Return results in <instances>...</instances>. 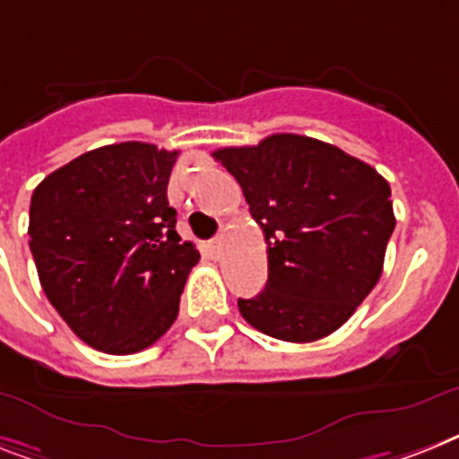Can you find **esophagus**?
<instances>
[{
	"instance_id": "esophagus-1",
	"label": "esophagus",
	"mask_w": 459,
	"mask_h": 459,
	"mask_svg": "<svg viewBox=\"0 0 459 459\" xmlns=\"http://www.w3.org/2000/svg\"><path fill=\"white\" fill-rule=\"evenodd\" d=\"M221 247H223V238L221 236L212 238V240H210V252L214 256H217V259H219V256H221Z\"/></svg>"
}]
</instances>
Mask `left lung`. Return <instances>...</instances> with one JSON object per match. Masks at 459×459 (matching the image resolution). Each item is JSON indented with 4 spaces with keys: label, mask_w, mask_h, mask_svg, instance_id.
<instances>
[{
    "label": "left lung",
    "mask_w": 459,
    "mask_h": 459,
    "mask_svg": "<svg viewBox=\"0 0 459 459\" xmlns=\"http://www.w3.org/2000/svg\"><path fill=\"white\" fill-rule=\"evenodd\" d=\"M212 155L236 177L268 242L266 288L238 299L242 318L297 344L344 325L377 285L396 226L386 178L299 134Z\"/></svg>",
    "instance_id": "obj_1"
}]
</instances>
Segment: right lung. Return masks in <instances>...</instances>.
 Here are the masks:
<instances>
[{
    "mask_svg": "<svg viewBox=\"0 0 459 459\" xmlns=\"http://www.w3.org/2000/svg\"><path fill=\"white\" fill-rule=\"evenodd\" d=\"M177 155L141 141L103 145L32 193L30 252L44 294L99 351L148 349L178 316L200 252L181 242L167 200Z\"/></svg>",
    "mask_w": 459,
    "mask_h": 459,
    "instance_id": "obj_1",
    "label": "right lung"
}]
</instances>
